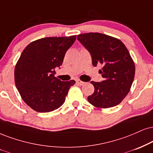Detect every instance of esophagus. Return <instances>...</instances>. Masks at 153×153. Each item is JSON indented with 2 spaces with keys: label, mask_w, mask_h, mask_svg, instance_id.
Returning a JSON list of instances; mask_svg holds the SVG:
<instances>
[{
  "label": "esophagus",
  "mask_w": 153,
  "mask_h": 153,
  "mask_svg": "<svg viewBox=\"0 0 153 153\" xmlns=\"http://www.w3.org/2000/svg\"><path fill=\"white\" fill-rule=\"evenodd\" d=\"M76 84H78V85L82 86V85H84V84H85L86 83L84 82H82V81H81L79 79H78V80H76Z\"/></svg>",
  "instance_id": "obj_1"
}]
</instances>
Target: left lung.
<instances>
[{
	"label": "left lung",
	"mask_w": 153,
	"mask_h": 153,
	"mask_svg": "<svg viewBox=\"0 0 153 153\" xmlns=\"http://www.w3.org/2000/svg\"><path fill=\"white\" fill-rule=\"evenodd\" d=\"M77 39L90 52L92 65H102L103 80L91 82L94 92L88 101L99 108L116 106L130 91L135 76V64L125 45L120 39L102 33H88Z\"/></svg>",
	"instance_id": "obj_1"
}]
</instances>
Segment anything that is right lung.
Instances as JSON below:
<instances>
[{
	"label": "right lung",
	"mask_w": 153,
	"mask_h": 153,
	"mask_svg": "<svg viewBox=\"0 0 153 153\" xmlns=\"http://www.w3.org/2000/svg\"><path fill=\"white\" fill-rule=\"evenodd\" d=\"M76 35L45 37L25 48L15 67V82L22 99L34 111L47 113L65 103L74 80L63 82L54 76Z\"/></svg>",
	"instance_id": "obj_1"
}]
</instances>
